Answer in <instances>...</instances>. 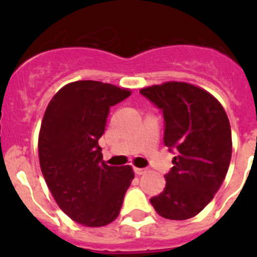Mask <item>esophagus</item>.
Returning a JSON list of instances; mask_svg holds the SVG:
<instances>
[{"mask_svg": "<svg viewBox=\"0 0 257 257\" xmlns=\"http://www.w3.org/2000/svg\"><path fill=\"white\" fill-rule=\"evenodd\" d=\"M134 171H135L136 175H144V174H147V171H148V170H147V169H139V167H135V169H134Z\"/></svg>", "mask_w": 257, "mask_h": 257, "instance_id": "34e87169", "label": "esophagus"}]
</instances>
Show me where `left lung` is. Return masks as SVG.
I'll use <instances>...</instances> for the list:
<instances>
[{"label": "left lung", "mask_w": 257, "mask_h": 257, "mask_svg": "<svg viewBox=\"0 0 257 257\" xmlns=\"http://www.w3.org/2000/svg\"><path fill=\"white\" fill-rule=\"evenodd\" d=\"M140 94L162 112L163 143L175 154L165 189L151 198L152 206L166 219H190L212 201L228 172V115L212 95L189 83L166 82Z\"/></svg>", "instance_id": "left-lung-1"}]
</instances>
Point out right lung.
I'll list each match as a JSON object with an SVG mask.
<instances>
[{
  "instance_id": "obj_1",
  "label": "right lung",
  "mask_w": 257,
  "mask_h": 257,
  "mask_svg": "<svg viewBox=\"0 0 257 257\" xmlns=\"http://www.w3.org/2000/svg\"><path fill=\"white\" fill-rule=\"evenodd\" d=\"M130 95L110 83L77 81L60 88L46 108L38 139L41 171L59 207L81 225L112 222L134 179L131 166L105 165L97 143L110 106Z\"/></svg>"
}]
</instances>
